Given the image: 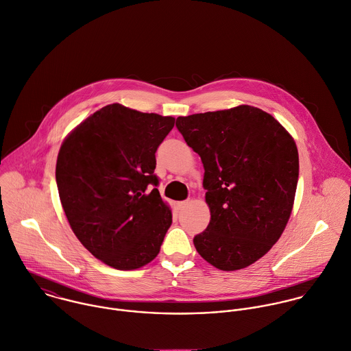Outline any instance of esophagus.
Returning a JSON list of instances; mask_svg holds the SVG:
<instances>
[{"mask_svg": "<svg viewBox=\"0 0 351 351\" xmlns=\"http://www.w3.org/2000/svg\"><path fill=\"white\" fill-rule=\"evenodd\" d=\"M187 205H189V201H182V202L178 204V208H179V209H183V208H186Z\"/></svg>", "mask_w": 351, "mask_h": 351, "instance_id": "obj_1", "label": "esophagus"}]
</instances>
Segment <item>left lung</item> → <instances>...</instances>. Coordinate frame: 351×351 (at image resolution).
I'll use <instances>...</instances> for the list:
<instances>
[{"label": "left lung", "instance_id": "1", "mask_svg": "<svg viewBox=\"0 0 351 351\" xmlns=\"http://www.w3.org/2000/svg\"><path fill=\"white\" fill-rule=\"evenodd\" d=\"M199 154L210 222L194 237L198 254L223 271L244 269L280 239L293 209L298 152L270 114L251 106L179 117Z\"/></svg>", "mask_w": 351, "mask_h": 351}]
</instances>
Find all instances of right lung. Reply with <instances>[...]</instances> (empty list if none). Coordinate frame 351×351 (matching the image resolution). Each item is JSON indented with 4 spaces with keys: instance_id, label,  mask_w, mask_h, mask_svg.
I'll use <instances>...</instances> for the list:
<instances>
[{
    "instance_id": "1",
    "label": "right lung",
    "mask_w": 351,
    "mask_h": 351,
    "mask_svg": "<svg viewBox=\"0 0 351 351\" xmlns=\"http://www.w3.org/2000/svg\"><path fill=\"white\" fill-rule=\"evenodd\" d=\"M173 125L172 117L110 104L78 125L60 149L56 179L71 229L114 269L152 262L172 223L154 168L157 147Z\"/></svg>"
}]
</instances>
